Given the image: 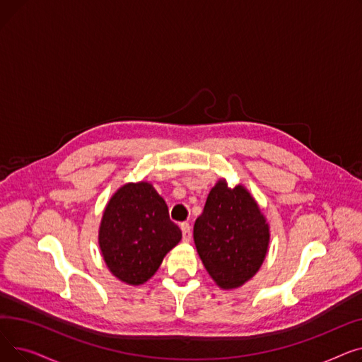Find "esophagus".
Listing matches in <instances>:
<instances>
[{
  "label": "esophagus",
  "instance_id": "34e87169",
  "mask_svg": "<svg viewBox=\"0 0 362 362\" xmlns=\"http://www.w3.org/2000/svg\"><path fill=\"white\" fill-rule=\"evenodd\" d=\"M180 229H182L183 240H185V242L191 240V238H192V230H191V226H189V223H182V224H180Z\"/></svg>",
  "mask_w": 362,
  "mask_h": 362
}]
</instances>
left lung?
<instances>
[{
	"mask_svg": "<svg viewBox=\"0 0 362 362\" xmlns=\"http://www.w3.org/2000/svg\"><path fill=\"white\" fill-rule=\"evenodd\" d=\"M194 242L205 270L224 291L251 280L267 257L270 224L243 185L224 177L211 187L194 226Z\"/></svg>",
	"mask_w": 362,
	"mask_h": 362,
	"instance_id": "8db88e82",
	"label": "left lung"
}]
</instances>
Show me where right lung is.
Segmentation results:
<instances>
[{"instance_id":"right-lung-1","label":"right lung","mask_w":362,"mask_h":362,"mask_svg":"<svg viewBox=\"0 0 362 362\" xmlns=\"http://www.w3.org/2000/svg\"><path fill=\"white\" fill-rule=\"evenodd\" d=\"M180 239L182 232L170 220L165 201L149 182L120 186L104 208L100 250L110 273L130 286L154 276Z\"/></svg>"}]
</instances>
